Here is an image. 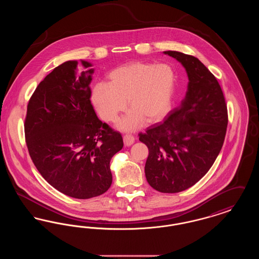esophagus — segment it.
Here are the masks:
<instances>
[{
	"label": "esophagus",
	"mask_w": 259,
	"mask_h": 259,
	"mask_svg": "<svg viewBox=\"0 0 259 259\" xmlns=\"http://www.w3.org/2000/svg\"><path fill=\"white\" fill-rule=\"evenodd\" d=\"M123 142L124 145L126 147H130V146H132L134 144L135 138L132 135H125L123 137Z\"/></svg>",
	"instance_id": "esophagus-1"
}]
</instances>
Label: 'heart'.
<instances>
[{
	"label": "heart",
	"instance_id": "1",
	"mask_svg": "<svg viewBox=\"0 0 259 259\" xmlns=\"http://www.w3.org/2000/svg\"><path fill=\"white\" fill-rule=\"evenodd\" d=\"M177 77L167 64L135 62L111 72L110 83H96L91 91V100L99 116L107 122H114L126 109H131L116 127L122 131L141 128L146 119L160 120L171 111L176 93Z\"/></svg>",
	"mask_w": 259,
	"mask_h": 259
}]
</instances>
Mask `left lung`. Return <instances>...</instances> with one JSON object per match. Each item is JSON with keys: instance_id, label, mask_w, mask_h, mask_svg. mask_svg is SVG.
I'll return each mask as SVG.
<instances>
[{"instance_id": "8db88e82", "label": "left lung", "mask_w": 259, "mask_h": 259, "mask_svg": "<svg viewBox=\"0 0 259 259\" xmlns=\"http://www.w3.org/2000/svg\"><path fill=\"white\" fill-rule=\"evenodd\" d=\"M163 53L185 68L187 91L180 107L139 140L148 148L145 172L149 185L159 192L177 193L195 185L210 169L221 152L228 116L221 85L202 62L179 51Z\"/></svg>"}]
</instances>
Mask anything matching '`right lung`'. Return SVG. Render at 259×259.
<instances>
[{
  "instance_id": "obj_1",
  "label": "right lung",
  "mask_w": 259,
  "mask_h": 259,
  "mask_svg": "<svg viewBox=\"0 0 259 259\" xmlns=\"http://www.w3.org/2000/svg\"><path fill=\"white\" fill-rule=\"evenodd\" d=\"M64 62L39 82L27 107L25 138L37 171L58 191L76 199L105 193L110 162L123 148L120 133L103 123L90 101V62Z\"/></svg>"
}]
</instances>
